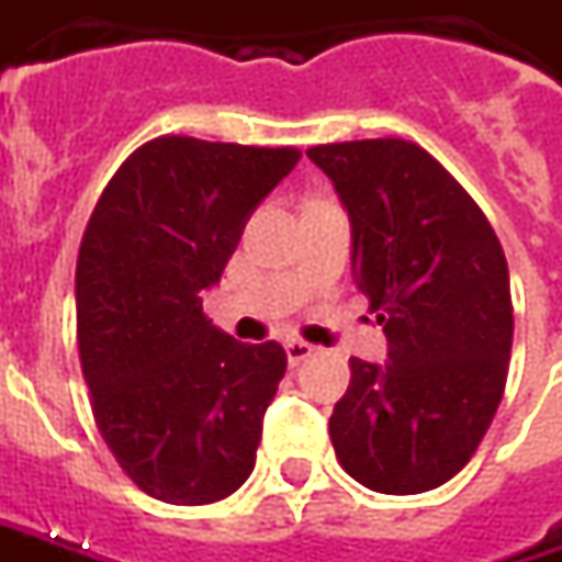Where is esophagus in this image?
<instances>
[{
	"label": "esophagus",
	"mask_w": 562,
	"mask_h": 562,
	"mask_svg": "<svg viewBox=\"0 0 562 562\" xmlns=\"http://www.w3.org/2000/svg\"><path fill=\"white\" fill-rule=\"evenodd\" d=\"M285 355H289V364L299 368L302 361H307V358L314 355V346L305 342V339H289V342H285Z\"/></svg>",
	"instance_id": "esophagus-1"
}]
</instances>
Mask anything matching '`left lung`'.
<instances>
[{
  "label": "left lung",
  "instance_id": "8db88e82",
  "mask_svg": "<svg viewBox=\"0 0 562 562\" xmlns=\"http://www.w3.org/2000/svg\"><path fill=\"white\" fill-rule=\"evenodd\" d=\"M352 216V267L390 361L352 358L329 415L339 465L378 494L450 481L503 400L513 295L501 238L472 194L403 137L307 150Z\"/></svg>",
  "mask_w": 562,
  "mask_h": 562
}]
</instances>
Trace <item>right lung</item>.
I'll return each mask as SVG.
<instances>
[{"mask_svg": "<svg viewBox=\"0 0 562 562\" xmlns=\"http://www.w3.org/2000/svg\"><path fill=\"white\" fill-rule=\"evenodd\" d=\"M299 157V147L154 137L90 213L75 273L81 371L97 430L157 501L216 503L255 469L285 352L213 327L204 289Z\"/></svg>", "mask_w": 562, "mask_h": 562, "instance_id": "1", "label": "right lung"}]
</instances>
